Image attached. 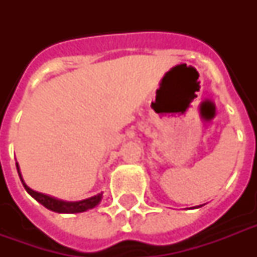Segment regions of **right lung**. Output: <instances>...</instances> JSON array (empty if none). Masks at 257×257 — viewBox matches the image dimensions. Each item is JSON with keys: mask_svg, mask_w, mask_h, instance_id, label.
Instances as JSON below:
<instances>
[{"mask_svg": "<svg viewBox=\"0 0 257 257\" xmlns=\"http://www.w3.org/2000/svg\"><path fill=\"white\" fill-rule=\"evenodd\" d=\"M16 167H17V172L20 179H21V183L24 185V188L26 189V192L29 193L32 197L37 200L38 203L42 204L44 207L50 209L53 212H58V213H80V212H85L88 209H92L100 203L101 199H102V192L98 193L96 196H92L89 199L81 200V201H64V200H58L54 199L52 196L44 195V193H40V192H36L33 189H30L28 185L25 184V181L22 180L21 172H20V168H18V163H16Z\"/></svg>", "mask_w": 257, "mask_h": 257, "instance_id": "1", "label": "right lung"}]
</instances>
